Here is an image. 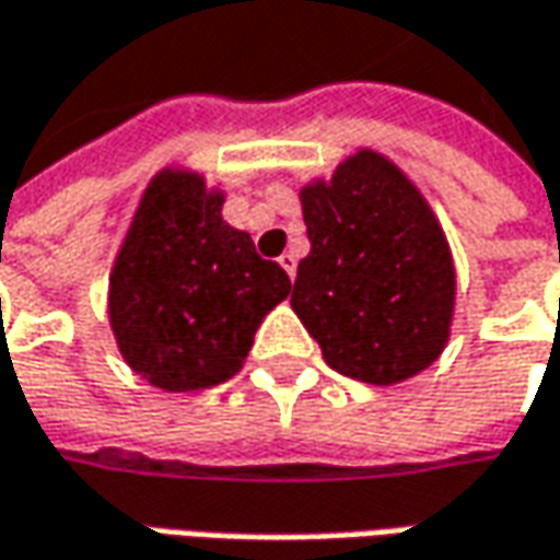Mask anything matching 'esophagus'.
Masks as SVG:
<instances>
[{
  "instance_id": "obj_1",
  "label": "esophagus",
  "mask_w": 560,
  "mask_h": 560,
  "mask_svg": "<svg viewBox=\"0 0 560 560\" xmlns=\"http://www.w3.org/2000/svg\"><path fill=\"white\" fill-rule=\"evenodd\" d=\"M279 262H281V269H284V272H288L291 279L298 276V257H294V254H281Z\"/></svg>"
}]
</instances>
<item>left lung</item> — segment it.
<instances>
[{"label": "left lung", "mask_w": 560, "mask_h": 560, "mask_svg": "<svg viewBox=\"0 0 560 560\" xmlns=\"http://www.w3.org/2000/svg\"><path fill=\"white\" fill-rule=\"evenodd\" d=\"M300 203L310 254L291 306L325 362L365 384L424 372L450 338L455 269L418 188L387 158L359 151Z\"/></svg>", "instance_id": "1"}]
</instances>
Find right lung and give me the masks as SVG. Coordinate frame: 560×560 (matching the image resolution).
Here are the masks:
<instances>
[{"label":"right lung","instance_id":"right-lung-1","mask_svg":"<svg viewBox=\"0 0 560 560\" xmlns=\"http://www.w3.org/2000/svg\"><path fill=\"white\" fill-rule=\"evenodd\" d=\"M195 173H158L110 272V328L132 372L161 390H201L242 369L291 279L220 217Z\"/></svg>","mask_w":560,"mask_h":560}]
</instances>
